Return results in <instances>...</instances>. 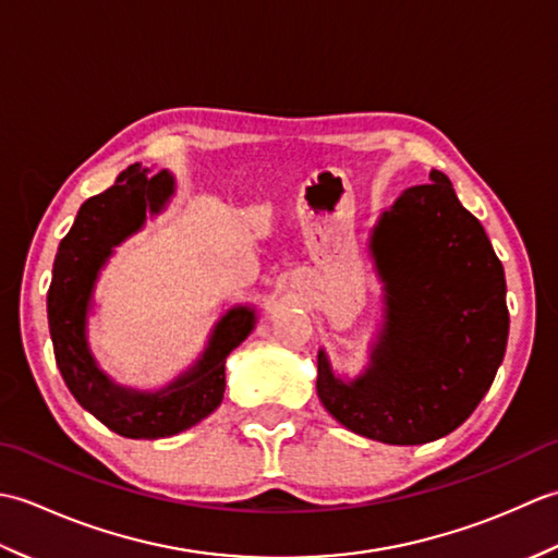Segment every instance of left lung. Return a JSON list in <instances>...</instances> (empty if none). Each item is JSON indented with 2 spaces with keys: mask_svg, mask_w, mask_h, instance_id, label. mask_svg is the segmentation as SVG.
<instances>
[{
  "mask_svg": "<svg viewBox=\"0 0 558 558\" xmlns=\"http://www.w3.org/2000/svg\"><path fill=\"white\" fill-rule=\"evenodd\" d=\"M369 252L384 282L369 366L342 381L318 350L316 393L354 434L390 446L429 444L475 412L504 362V266L438 170L378 216Z\"/></svg>",
  "mask_w": 558,
  "mask_h": 558,
  "instance_id": "8db88e82",
  "label": "left lung"
}]
</instances>
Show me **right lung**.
<instances>
[{"mask_svg": "<svg viewBox=\"0 0 558 558\" xmlns=\"http://www.w3.org/2000/svg\"><path fill=\"white\" fill-rule=\"evenodd\" d=\"M174 194L170 172L148 174L141 165L78 208L66 236L59 242L52 282L47 290V322L54 360L71 396L108 429L126 438H165L206 420L222 402L225 360L256 326L252 306H232L213 326L204 354L160 390H136L114 384L88 348L86 324L100 268L114 246L144 228L146 216H158Z\"/></svg>", "mask_w": 558, "mask_h": 558, "instance_id": "add662e5", "label": "right lung"}]
</instances>
